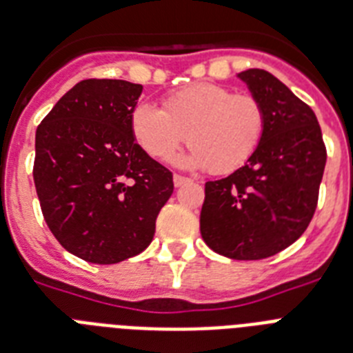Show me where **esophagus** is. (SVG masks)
<instances>
[{"instance_id": "34e87169", "label": "esophagus", "mask_w": 353, "mask_h": 353, "mask_svg": "<svg viewBox=\"0 0 353 353\" xmlns=\"http://www.w3.org/2000/svg\"><path fill=\"white\" fill-rule=\"evenodd\" d=\"M173 182H174V185H176V188H180V185H183V183L191 182V179H188V176H182V174H174Z\"/></svg>"}]
</instances>
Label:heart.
<instances>
[{"label":"heart","instance_id":"1","mask_svg":"<svg viewBox=\"0 0 353 353\" xmlns=\"http://www.w3.org/2000/svg\"><path fill=\"white\" fill-rule=\"evenodd\" d=\"M267 126L261 101L214 83H196L170 93L162 110L142 103L133 108L130 130L150 157L170 160L185 142L180 162L229 174L249 162L260 148Z\"/></svg>","mask_w":353,"mask_h":353}]
</instances>
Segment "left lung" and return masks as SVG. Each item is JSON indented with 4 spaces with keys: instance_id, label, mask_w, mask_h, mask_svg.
I'll return each mask as SVG.
<instances>
[{
    "instance_id": "left-lung-1",
    "label": "left lung",
    "mask_w": 353,
    "mask_h": 353,
    "mask_svg": "<svg viewBox=\"0 0 353 353\" xmlns=\"http://www.w3.org/2000/svg\"><path fill=\"white\" fill-rule=\"evenodd\" d=\"M261 101L267 126L243 168L205 183L203 241L231 260H263L292 245L317 208L327 148L312 108L260 68L238 74Z\"/></svg>"
}]
</instances>
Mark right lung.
<instances>
[{"instance_id":"obj_1","label":"right lung","mask_w":353,"mask_h":353,"mask_svg":"<svg viewBox=\"0 0 353 353\" xmlns=\"http://www.w3.org/2000/svg\"><path fill=\"white\" fill-rule=\"evenodd\" d=\"M142 84L86 79L36 131L34 183L52 234L90 263L141 254L173 194V173L137 144L130 115Z\"/></svg>"}]
</instances>
